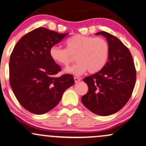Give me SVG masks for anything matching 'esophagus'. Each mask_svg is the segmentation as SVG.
Segmentation results:
<instances>
[{
	"instance_id": "obj_1",
	"label": "esophagus",
	"mask_w": 146,
	"mask_h": 146,
	"mask_svg": "<svg viewBox=\"0 0 146 146\" xmlns=\"http://www.w3.org/2000/svg\"><path fill=\"white\" fill-rule=\"evenodd\" d=\"M74 80H75V83H78V82H79L81 80V79L80 78H77V77H74Z\"/></svg>"
}]
</instances>
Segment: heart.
<instances>
[{
    "instance_id": "heart-1",
    "label": "heart",
    "mask_w": 146,
    "mask_h": 146,
    "mask_svg": "<svg viewBox=\"0 0 146 146\" xmlns=\"http://www.w3.org/2000/svg\"><path fill=\"white\" fill-rule=\"evenodd\" d=\"M66 48L53 45L50 56L58 65L68 66L76 56L74 65L66 69L68 73L80 75L84 72L94 73L104 67L110 54V45L105 38L77 35L67 39Z\"/></svg>"
}]
</instances>
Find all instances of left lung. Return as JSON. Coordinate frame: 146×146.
<instances>
[{"label":"left lung","mask_w":146,"mask_h":146,"mask_svg":"<svg viewBox=\"0 0 146 146\" xmlns=\"http://www.w3.org/2000/svg\"><path fill=\"white\" fill-rule=\"evenodd\" d=\"M108 40L110 45L108 60L99 72L84 79L88 91L82 96L84 106L101 115L118 111L131 98L136 82V69L128 47L110 33H97Z\"/></svg>","instance_id":"1"}]
</instances>
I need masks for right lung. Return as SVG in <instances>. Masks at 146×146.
I'll list each match as a JSON object with an SVG mask.
<instances>
[{
	"label": "right lung",
	"mask_w": 146,
	"mask_h": 146,
	"mask_svg": "<svg viewBox=\"0 0 146 146\" xmlns=\"http://www.w3.org/2000/svg\"><path fill=\"white\" fill-rule=\"evenodd\" d=\"M41 27L22 36L9 60V84L15 97L27 111L43 114L55 108L68 88L75 83L72 75L58 77V64L50 49L67 36Z\"/></svg>",
	"instance_id": "1"
}]
</instances>
